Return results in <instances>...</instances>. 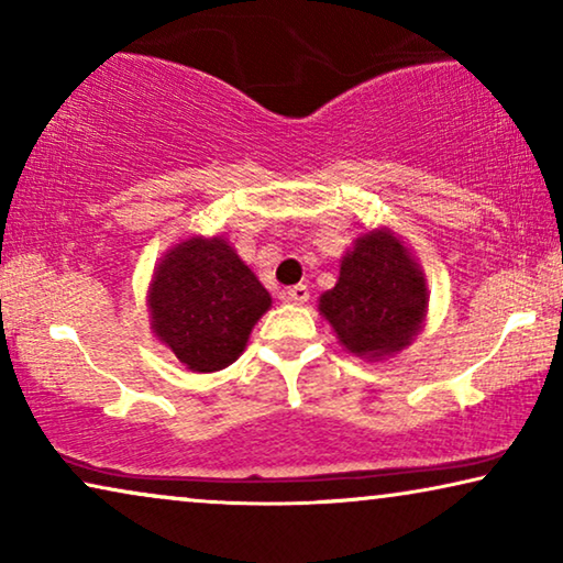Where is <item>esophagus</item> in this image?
<instances>
[{
	"label": "esophagus",
	"instance_id": "esophagus-1",
	"mask_svg": "<svg viewBox=\"0 0 563 563\" xmlns=\"http://www.w3.org/2000/svg\"><path fill=\"white\" fill-rule=\"evenodd\" d=\"M282 299H287V302H295V305H305L307 299H310V289H307V284H295V287L282 291Z\"/></svg>",
	"mask_w": 563,
	"mask_h": 563
}]
</instances>
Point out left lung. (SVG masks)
I'll return each instance as SVG.
<instances>
[{
    "label": "left lung",
    "mask_w": 563,
    "mask_h": 563,
    "mask_svg": "<svg viewBox=\"0 0 563 563\" xmlns=\"http://www.w3.org/2000/svg\"><path fill=\"white\" fill-rule=\"evenodd\" d=\"M428 291L420 266L389 230L361 235L341 264L320 312L356 356L382 358L410 345L426 320Z\"/></svg>",
    "instance_id": "obj_1"
}]
</instances>
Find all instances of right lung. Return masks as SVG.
I'll return each mask as SVG.
<instances>
[{
  "mask_svg": "<svg viewBox=\"0 0 563 563\" xmlns=\"http://www.w3.org/2000/svg\"><path fill=\"white\" fill-rule=\"evenodd\" d=\"M148 305L158 341L207 374L241 356L272 297L222 238H189L158 264Z\"/></svg>",
  "mask_w": 563,
  "mask_h": 563,
  "instance_id": "obj_1",
  "label": "right lung"
}]
</instances>
